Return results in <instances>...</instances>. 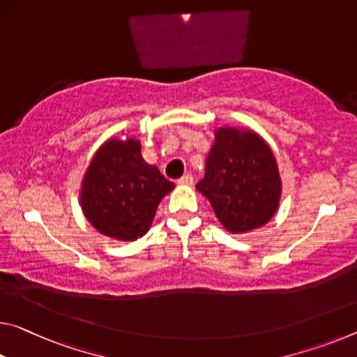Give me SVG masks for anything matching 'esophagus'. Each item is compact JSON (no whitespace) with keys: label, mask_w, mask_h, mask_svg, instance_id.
<instances>
[{"label":"esophagus","mask_w":357,"mask_h":357,"mask_svg":"<svg viewBox=\"0 0 357 357\" xmlns=\"http://www.w3.org/2000/svg\"><path fill=\"white\" fill-rule=\"evenodd\" d=\"M178 184L179 185H192L194 184V178H192V174H184L183 178L178 179Z\"/></svg>","instance_id":"34e87169"}]
</instances>
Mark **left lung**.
Segmentation results:
<instances>
[{"label": "left lung", "mask_w": 357, "mask_h": 357, "mask_svg": "<svg viewBox=\"0 0 357 357\" xmlns=\"http://www.w3.org/2000/svg\"><path fill=\"white\" fill-rule=\"evenodd\" d=\"M206 172L195 189L230 234H246L278 211L282 184L273 151L260 135L238 127L214 130Z\"/></svg>", "instance_id": "left-lung-1"}]
</instances>
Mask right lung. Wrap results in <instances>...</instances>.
Here are the masks:
<instances>
[{"label":"right lung","instance_id":"right-lung-1","mask_svg":"<svg viewBox=\"0 0 357 357\" xmlns=\"http://www.w3.org/2000/svg\"><path fill=\"white\" fill-rule=\"evenodd\" d=\"M174 184L141 155L137 138H109L95 152L79 199L86 219L101 235L135 241L149 230L158 203Z\"/></svg>","mask_w":357,"mask_h":357}]
</instances>
